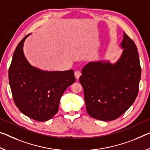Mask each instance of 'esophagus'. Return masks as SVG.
I'll use <instances>...</instances> for the list:
<instances>
[{
	"mask_svg": "<svg viewBox=\"0 0 150 150\" xmlns=\"http://www.w3.org/2000/svg\"><path fill=\"white\" fill-rule=\"evenodd\" d=\"M81 75V73L80 71H75V78L77 79H79Z\"/></svg>",
	"mask_w": 150,
	"mask_h": 150,
	"instance_id": "obj_1",
	"label": "esophagus"
}]
</instances>
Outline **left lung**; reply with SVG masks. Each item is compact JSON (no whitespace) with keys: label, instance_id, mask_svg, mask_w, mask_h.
Listing matches in <instances>:
<instances>
[{"label":"left lung","instance_id":"1","mask_svg":"<svg viewBox=\"0 0 150 150\" xmlns=\"http://www.w3.org/2000/svg\"><path fill=\"white\" fill-rule=\"evenodd\" d=\"M123 36V51L117 62H90L79 77L87 113L97 120H116L134 103L138 93L142 71L137 49L126 33Z\"/></svg>","mask_w":150,"mask_h":150}]
</instances>
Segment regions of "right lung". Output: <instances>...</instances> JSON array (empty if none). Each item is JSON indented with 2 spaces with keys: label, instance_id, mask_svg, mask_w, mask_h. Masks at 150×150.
<instances>
[{
  "label": "right lung",
  "instance_id": "add662e5",
  "mask_svg": "<svg viewBox=\"0 0 150 150\" xmlns=\"http://www.w3.org/2000/svg\"><path fill=\"white\" fill-rule=\"evenodd\" d=\"M27 35L14 52L8 79L15 105L27 117L45 122L57 113L61 97L75 81L73 70L42 71L32 66L23 53Z\"/></svg>",
  "mask_w": 150,
  "mask_h": 150
}]
</instances>
